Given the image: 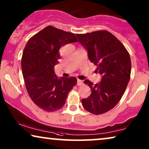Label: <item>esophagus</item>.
<instances>
[{
    "mask_svg": "<svg viewBox=\"0 0 149 149\" xmlns=\"http://www.w3.org/2000/svg\"><path fill=\"white\" fill-rule=\"evenodd\" d=\"M83 83V81H81V80H80V79H78V80H77V85H78V86H80V85H81Z\"/></svg>",
    "mask_w": 149,
    "mask_h": 149,
    "instance_id": "esophagus-1",
    "label": "esophagus"
}]
</instances>
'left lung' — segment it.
<instances>
[{
    "mask_svg": "<svg viewBox=\"0 0 149 149\" xmlns=\"http://www.w3.org/2000/svg\"><path fill=\"white\" fill-rule=\"evenodd\" d=\"M79 41L88 52L91 62L102 80L93 85L89 80L91 93L82 99L83 107L93 115H101L113 109L123 96L131 74V60L127 50L117 38L107 30L77 34Z\"/></svg>",
    "mask_w": 149,
    "mask_h": 149,
    "instance_id": "obj_1",
    "label": "left lung"
}]
</instances>
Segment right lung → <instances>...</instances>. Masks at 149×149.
<instances>
[{"label":"right lung","instance_id":"obj_1","mask_svg":"<svg viewBox=\"0 0 149 149\" xmlns=\"http://www.w3.org/2000/svg\"><path fill=\"white\" fill-rule=\"evenodd\" d=\"M76 42L74 34L48 26L26 45L22 58L24 83L30 98L43 111L62 109L68 93L77 84L75 77L58 79L54 72L60 58V48Z\"/></svg>","mask_w":149,"mask_h":149}]
</instances>
